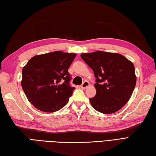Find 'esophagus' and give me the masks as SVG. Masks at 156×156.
<instances>
[{"label": "esophagus", "mask_w": 156, "mask_h": 156, "mask_svg": "<svg viewBox=\"0 0 156 156\" xmlns=\"http://www.w3.org/2000/svg\"><path fill=\"white\" fill-rule=\"evenodd\" d=\"M89 86H90V84H89V82L87 81H84L82 84L80 86V87L83 89H86L87 88H88Z\"/></svg>", "instance_id": "34e87169"}]
</instances>
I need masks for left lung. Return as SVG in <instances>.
Here are the masks:
<instances>
[{
    "mask_svg": "<svg viewBox=\"0 0 156 156\" xmlns=\"http://www.w3.org/2000/svg\"><path fill=\"white\" fill-rule=\"evenodd\" d=\"M80 56L96 78L97 93L89 98L92 107L103 114L120 110L130 99L136 84L133 63L117 53L97 51Z\"/></svg>",
    "mask_w": 156,
    "mask_h": 156,
    "instance_id": "obj_1",
    "label": "left lung"
}]
</instances>
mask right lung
Masks as SVG:
<instances>
[{"label":"right lung","instance_id":"right-lung-1","mask_svg":"<svg viewBox=\"0 0 156 156\" xmlns=\"http://www.w3.org/2000/svg\"><path fill=\"white\" fill-rule=\"evenodd\" d=\"M76 56L60 51L37 55L23 67L21 87L36 108L54 112L67 104L75 89L69 86L68 68Z\"/></svg>","mask_w":156,"mask_h":156}]
</instances>
